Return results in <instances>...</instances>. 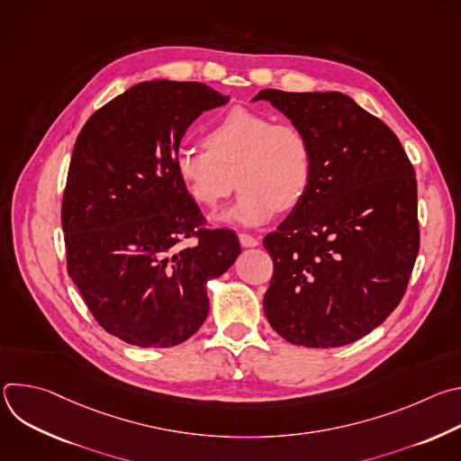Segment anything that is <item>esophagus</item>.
<instances>
[{
  "label": "esophagus",
  "instance_id": "34e87169",
  "mask_svg": "<svg viewBox=\"0 0 461 461\" xmlns=\"http://www.w3.org/2000/svg\"><path fill=\"white\" fill-rule=\"evenodd\" d=\"M239 240H240V246H244V248H255V246H258V239H255V237L249 235V233H239Z\"/></svg>",
  "mask_w": 461,
  "mask_h": 461
}]
</instances>
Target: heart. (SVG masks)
<instances>
[{
	"label": "heart",
	"instance_id": "1",
	"mask_svg": "<svg viewBox=\"0 0 461 461\" xmlns=\"http://www.w3.org/2000/svg\"><path fill=\"white\" fill-rule=\"evenodd\" d=\"M206 148H180L175 173L191 199L217 208L237 184V204L217 215L221 222L257 226L276 212L294 210L310 189L313 151L304 131L292 122L248 107H233L204 135Z\"/></svg>",
	"mask_w": 461,
	"mask_h": 461
}]
</instances>
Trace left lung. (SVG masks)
Here are the masks:
<instances>
[{"label":"left lung","instance_id":"8db88e82","mask_svg":"<svg viewBox=\"0 0 461 461\" xmlns=\"http://www.w3.org/2000/svg\"><path fill=\"white\" fill-rule=\"evenodd\" d=\"M310 139L301 204L265 237V313L288 343L343 347L370 334L407 290L420 251L414 167L392 129L343 93L260 91Z\"/></svg>","mask_w":461,"mask_h":461}]
</instances>
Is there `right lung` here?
I'll list each match as a JSON object with an SVG mask.
<instances>
[{"label":"right lung","mask_w":461,"mask_h":461,"mask_svg":"<svg viewBox=\"0 0 461 461\" xmlns=\"http://www.w3.org/2000/svg\"><path fill=\"white\" fill-rule=\"evenodd\" d=\"M230 96L199 82H142L82 127L61 203L68 272L111 336L140 348L189 339L208 317L206 285L240 253L206 230L173 162L185 129ZM194 238L191 247H178Z\"/></svg>","instance_id":"1"}]
</instances>
